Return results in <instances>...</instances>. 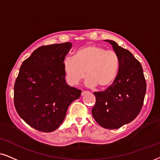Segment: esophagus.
<instances>
[{"label":"esophagus","mask_w":160,"mask_h":160,"mask_svg":"<svg viewBox=\"0 0 160 160\" xmlns=\"http://www.w3.org/2000/svg\"><path fill=\"white\" fill-rule=\"evenodd\" d=\"M87 92H86V91H82V93H81V95H82V96H84L85 94H87Z\"/></svg>","instance_id":"esophagus-1"}]
</instances>
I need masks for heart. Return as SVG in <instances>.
<instances>
[{
    "instance_id": "b5f03b06",
    "label": "heart",
    "mask_w": 160,
    "mask_h": 160,
    "mask_svg": "<svg viewBox=\"0 0 160 160\" xmlns=\"http://www.w3.org/2000/svg\"><path fill=\"white\" fill-rule=\"evenodd\" d=\"M62 66L70 85H78L86 73L87 86H98L103 89L114 82L120 67V59L112 50H106L98 45H89L78 49L74 58H65Z\"/></svg>"
}]
</instances>
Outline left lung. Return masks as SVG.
<instances>
[{
	"label": "left lung",
	"instance_id": "left-lung-1",
	"mask_svg": "<svg viewBox=\"0 0 160 160\" xmlns=\"http://www.w3.org/2000/svg\"><path fill=\"white\" fill-rule=\"evenodd\" d=\"M112 46L120 59L114 82L103 92H94L96 103L92 113L99 125L117 129L133 121L140 112L146 92V82L140 62L128 50L116 42L105 40Z\"/></svg>",
	"mask_w": 160,
	"mask_h": 160
}]
</instances>
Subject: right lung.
Segmentation results:
<instances>
[{
    "instance_id": "1",
    "label": "right lung",
    "mask_w": 160,
    "mask_h": 160,
    "mask_svg": "<svg viewBox=\"0 0 160 160\" xmlns=\"http://www.w3.org/2000/svg\"><path fill=\"white\" fill-rule=\"evenodd\" d=\"M72 43L43 46L24 60L14 86L18 114L36 130L52 132L63 122L82 91L66 83L62 62Z\"/></svg>"
}]
</instances>
